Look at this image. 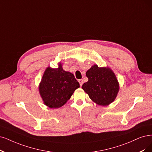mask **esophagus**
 Here are the masks:
<instances>
[{"label":"esophagus","mask_w":152,"mask_h":152,"mask_svg":"<svg viewBox=\"0 0 152 152\" xmlns=\"http://www.w3.org/2000/svg\"><path fill=\"white\" fill-rule=\"evenodd\" d=\"M78 81H79V83H80V86H82V85H83V80H82V79H80V80H78Z\"/></svg>","instance_id":"esophagus-1"}]
</instances>
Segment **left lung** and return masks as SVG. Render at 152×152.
<instances>
[{"instance_id": "1", "label": "left lung", "mask_w": 152, "mask_h": 152, "mask_svg": "<svg viewBox=\"0 0 152 152\" xmlns=\"http://www.w3.org/2000/svg\"><path fill=\"white\" fill-rule=\"evenodd\" d=\"M86 76L88 81L83 84L82 89L94 103L108 106L114 102L120 85L115 74L110 67H99L94 64L86 71Z\"/></svg>"}]
</instances>
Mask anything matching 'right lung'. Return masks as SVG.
<instances>
[{"label":"right lung","instance_id":"right-lung-1","mask_svg":"<svg viewBox=\"0 0 152 152\" xmlns=\"http://www.w3.org/2000/svg\"><path fill=\"white\" fill-rule=\"evenodd\" d=\"M80 84L75 76L63 69L61 62L58 67L48 66L39 85V92L44 104L50 108H58L66 103Z\"/></svg>","mask_w":152,"mask_h":152}]
</instances>
